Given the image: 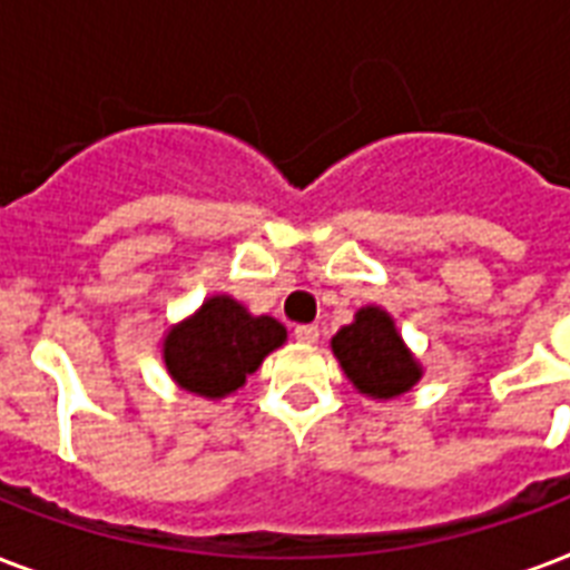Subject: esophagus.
<instances>
[{
	"label": "esophagus",
	"mask_w": 570,
	"mask_h": 570,
	"mask_svg": "<svg viewBox=\"0 0 570 570\" xmlns=\"http://www.w3.org/2000/svg\"><path fill=\"white\" fill-rule=\"evenodd\" d=\"M293 334L298 343H316L320 340V328L316 325H295Z\"/></svg>",
	"instance_id": "34e87169"
}]
</instances>
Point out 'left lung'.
<instances>
[{
	"label": "left lung",
	"mask_w": 570,
	"mask_h": 570,
	"mask_svg": "<svg viewBox=\"0 0 570 570\" xmlns=\"http://www.w3.org/2000/svg\"><path fill=\"white\" fill-rule=\"evenodd\" d=\"M331 348L352 384L373 399L399 396L420 379L416 361L396 334V325L379 307L357 311L355 322L331 340Z\"/></svg>",
	"instance_id": "obj_1"
}]
</instances>
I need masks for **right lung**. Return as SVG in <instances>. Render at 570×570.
I'll return each instance as SVG.
<instances>
[{"instance_id": "obj_1", "label": "right lung", "mask_w": 570, "mask_h": 570, "mask_svg": "<svg viewBox=\"0 0 570 570\" xmlns=\"http://www.w3.org/2000/svg\"><path fill=\"white\" fill-rule=\"evenodd\" d=\"M286 340L272 316H250L227 295H215L165 340V366L180 387L197 396L239 390L263 357Z\"/></svg>"}]
</instances>
